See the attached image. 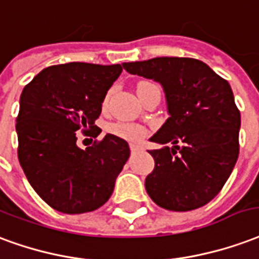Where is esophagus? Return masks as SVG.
<instances>
[{
  "instance_id": "esophagus-1",
  "label": "esophagus",
  "mask_w": 259,
  "mask_h": 259,
  "mask_svg": "<svg viewBox=\"0 0 259 259\" xmlns=\"http://www.w3.org/2000/svg\"><path fill=\"white\" fill-rule=\"evenodd\" d=\"M130 148H131L132 153H138V152H141V150H143L142 146H139V145H131Z\"/></svg>"
}]
</instances>
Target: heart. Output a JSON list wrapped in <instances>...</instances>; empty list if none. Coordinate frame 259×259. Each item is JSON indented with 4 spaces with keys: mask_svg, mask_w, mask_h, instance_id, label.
Here are the masks:
<instances>
[{
    "mask_svg": "<svg viewBox=\"0 0 259 259\" xmlns=\"http://www.w3.org/2000/svg\"><path fill=\"white\" fill-rule=\"evenodd\" d=\"M149 85H153V84L141 82L138 85V92ZM107 98H109V95L106 96V101ZM109 131L117 137L125 139V141H130V142H138V141H142L143 138L146 137V128L139 125V124H134V122H114L109 127Z\"/></svg>",
    "mask_w": 259,
    "mask_h": 259,
    "instance_id": "b5f03b06",
    "label": "heart"
}]
</instances>
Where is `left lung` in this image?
Masks as SVG:
<instances>
[{
    "label": "left lung",
    "mask_w": 259,
    "mask_h": 259,
    "mask_svg": "<svg viewBox=\"0 0 259 259\" xmlns=\"http://www.w3.org/2000/svg\"><path fill=\"white\" fill-rule=\"evenodd\" d=\"M122 67L160 82L167 101L169 117L150 138L164 145L149 152L154 158L145 182L150 199L169 211L203 207L224 188L239 157L240 111L229 82L192 58L163 56Z\"/></svg>",
    "instance_id": "1"
}]
</instances>
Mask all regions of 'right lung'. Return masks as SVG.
Listing matches in <instances>:
<instances>
[{
  "label": "right lung",
  "mask_w": 259,
  "mask_h": 259,
  "mask_svg": "<svg viewBox=\"0 0 259 259\" xmlns=\"http://www.w3.org/2000/svg\"><path fill=\"white\" fill-rule=\"evenodd\" d=\"M121 65L71 62L47 67L20 95L16 118L18 157L41 199L65 214L90 212L106 203L130 157L128 143L113 134L87 149L77 132L96 138L107 91Z\"/></svg>",
  "instance_id": "add662e5"
}]
</instances>
